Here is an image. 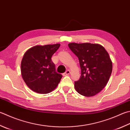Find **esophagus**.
Here are the masks:
<instances>
[{
  "label": "esophagus",
  "instance_id": "obj_1",
  "mask_svg": "<svg viewBox=\"0 0 130 130\" xmlns=\"http://www.w3.org/2000/svg\"><path fill=\"white\" fill-rule=\"evenodd\" d=\"M70 73V70H67L66 71V72H64L63 73V76H67Z\"/></svg>",
  "mask_w": 130,
  "mask_h": 130
}]
</instances>
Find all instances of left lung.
Segmentation results:
<instances>
[{
  "instance_id": "left-lung-1",
  "label": "left lung",
  "mask_w": 130,
  "mask_h": 130,
  "mask_svg": "<svg viewBox=\"0 0 130 130\" xmlns=\"http://www.w3.org/2000/svg\"><path fill=\"white\" fill-rule=\"evenodd\" d=\"M68 47L79 59L81 76L75 88L81 95L92 97L106 86L112 72L109 54L99 44L70 43Z\"/></svg>"
}]
</instances>
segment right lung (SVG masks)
<instances>
[{
  "instance_id": "1",
  "label": "right lung",
  "mask_w": 130,
  "mask_h": 130,
  "mask_svg": "<svg viewBox=\"0 0 130 130\" xmlns=\"http://www.w3.org/2000/svg\"><path fill=\"white\" fill-rule=\"evenodd\" d=\"M60 44L33 46L24 54L21 63L23 79L31 90L46 94L55 89L62 75L56 72L52 55Z\"/></svg>"
}]
</instances>
